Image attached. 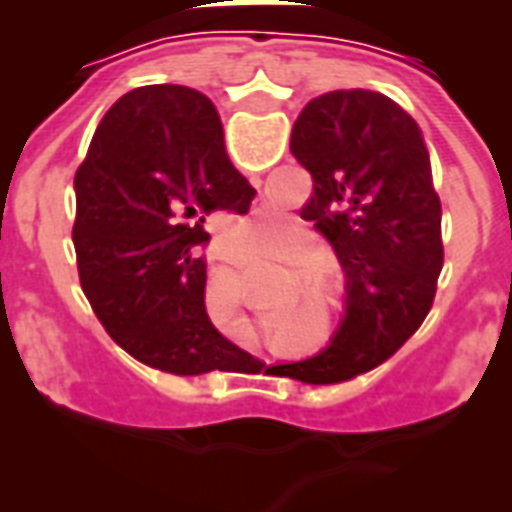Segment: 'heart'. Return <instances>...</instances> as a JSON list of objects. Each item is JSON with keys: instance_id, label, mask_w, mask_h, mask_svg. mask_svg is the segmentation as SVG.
Returning a JSON list of instances; mask_svg holds the SVG:
<instances>
[{"instance_id": "heart-1", "label": "heart", "mask_w": 512, "mask_h": 512, "mask_svg": "<svg viewBox=\"0 0 512 512\" xmlns=\"http://www.w3.org/2000/svg\"><path fill=\"white\" fill-rule=\"evenodd\" d=\"M293 252H296V255H310L315 249H312V244H307V241H301V244L293 246Z\"/></svg>"}]
</instances>
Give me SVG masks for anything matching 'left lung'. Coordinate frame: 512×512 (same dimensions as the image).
Masks as SVG:
<instances>
[{"label": "left lung", "mask_w": 512, "mask_h": 512, "mask_svg": "<svg viewBox=\"0 0 512 512\" xmlns=\"http://www.w3.org/2000/svg\"><path fill=\"white\" fill-rule=\"evenodd\" d=\"M290 153L312 175L301 219L345 268V321L321 354L266 373L340 384L373 370L430 312L444 266L441 202L417 120L373 90H332L301 109Z\"/></svg>", "instance_id": "1"}]
</instances>
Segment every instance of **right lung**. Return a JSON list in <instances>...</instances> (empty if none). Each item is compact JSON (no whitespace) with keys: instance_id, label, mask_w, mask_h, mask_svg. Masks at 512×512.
<instances>
[{"instance_id":"1","label":"right lung","mask_w":512,"mask_h":512,"mask_svg":"<svg viewBox=\"0 0 512 512\" xmlns=\"http://www.w3.org/2000/svg\"><path fill=\"white\" fill-rule=\"evenodd\" d=\"M73 189L82 290L123 351L175 376L263 367L205 312V224L216 211L246 213L255 197L205 95L178 84L123 95L95 128Z\"/></svg>"}]
</instances>
